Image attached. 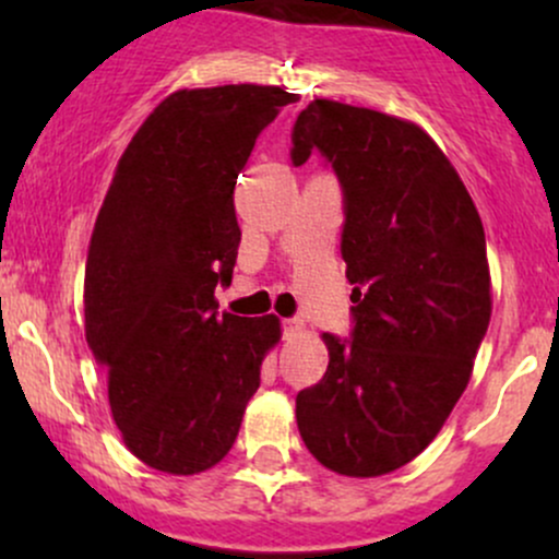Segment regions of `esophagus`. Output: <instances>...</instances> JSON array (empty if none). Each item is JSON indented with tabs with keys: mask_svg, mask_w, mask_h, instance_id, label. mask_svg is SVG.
Listing matches in <instances>:
<instances>
[{
	"mask_svg": "<svg viewBox=\"0 0 559 559\" xmlns=\"http://www.w3.org/2000/svg\"><path fill=\"white\" fill-rule=\"evenodd\" d=\"M301 329H305V323H301L299 318H288V320H284V333L288 338H294V336H299L301 333Z\"/></svg>",
	"mask_w": 559,
	"mask_h": 559,
	"instance_id": "1",
	"label": "esophagus"
}]
</instances>
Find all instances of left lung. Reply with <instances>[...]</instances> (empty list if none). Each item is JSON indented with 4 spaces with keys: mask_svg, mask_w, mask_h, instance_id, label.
<instances>
[{
    "mask_svg": "<svg viewBox=\"0 0 559 559\" xmlns=\"http://www.w3.org/2000/svg\"><path fill=\"white\" fill-rule=\"evenodd\" d=\"M344 189L349 342L323 333L329 370L297 394L312 457L349 478L386 476L436 439L471 381L491 320L484 223L439 144L409 120L316 99L294 123Z\"/></svg>",
    "mask_w": 559,
    "mask_h": 559,
    "instance_id": "left-lung-1",
    "label": "left lung"
}]
</instances>
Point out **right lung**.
I'll list each match as a JSON object with an SVG mask.
<instances>
[{
  "instance_id": "1",
  "label": "right lung",
  "mask_w": 559,
  "mask_h": 559,
  "mask_svg": "<svg viewBox=\"0 0 559 559\" xmlns=\"http://www.w3.org/2000/svg\"><path fill=\"white\" fill-rule=\"evenodd\" d=\"M297 94L230 83L165 96L133 133L88 241L86 342L123 444L194 476L221 463L260 389L281 320L217 316L241 228L234 186L262 128Z\"/></svg>"
}]
</instances>
